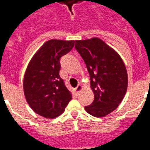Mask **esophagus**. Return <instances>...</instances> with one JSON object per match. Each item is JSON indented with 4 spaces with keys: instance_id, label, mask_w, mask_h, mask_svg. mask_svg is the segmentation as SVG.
Instances as JSON below:
<instances>
[{
    "instance_id": "1",
    "label": "esophagus",
    "mask_w": 150,
    "mask_h": 150,
    "mask_svg": "<svg viewBox=\"0 0 150 150\" xmlns=\"http://www.w3.org/2000/svg\"><path fill=\"white\" fill-rule=\"evenodd\" d=\"M75 89H76V92H77V93H78V92H79V91H80L82 89H83V86H82L80 84H79L76 87V88H75Z\"/></svg>"
}]
</instances>
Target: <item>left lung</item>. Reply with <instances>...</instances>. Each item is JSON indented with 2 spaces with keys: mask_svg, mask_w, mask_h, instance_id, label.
<instances>
[{
  "mask_svg": "<svg viewBox=\"0 0 150 150\" xmlns=\"http://www.w3.org/2000/svg\"><path fill=\"white\" fill-rule=\"evenodd\" d=\"M75 49L86 63L95 95L85 107L95 117L107 116L117 108L126 93L128 74L121 57L99 38L76 40Z\"/></svg>",
  "mask_w": 150,
  "mask_h": 150,
  "instance_id": "obj_1",
  "label": "left lung"
}]
</instances>
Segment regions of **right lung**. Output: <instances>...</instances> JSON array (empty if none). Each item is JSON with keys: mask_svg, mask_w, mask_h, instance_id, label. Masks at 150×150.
I'll list each match as a JSON object with an SVG mask.
<instances>
[{"mask_svg": "<svg viewBox=\"0 0 150 150\" xmlns=\"http://www.w3.org/2000/svg\"><path fill=\"white\" fill-rule=\"evenodd\" d=\"M74 40H51L29 63L24 76V93L31 109L49 119L60 116L72 95L59 76L61 58L71 51Z\"/></svg>", "mask_w": 150, "mask_h": 150, "instance_id": "add662e5", "label": "right lung"}]
</instances>
